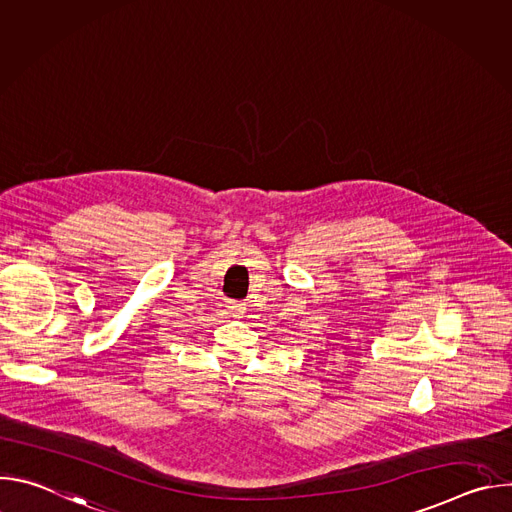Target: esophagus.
<instances>
[{
  "instance_id": "obj_1",
  "label": "esophagus",
  "mask_w": 512,
  "mask_h": 512,
  "mask_svg": "<svg viewBox=\"0 0 512 512\" xmlns=\"http://www.w3.org/2000/svg\"><path fill=\"white\" fill-rule=\"evenodd\" d=\"M245 306H247L245 302H235V300H233V302H229V310H231L233 314H243V312L247 310Z\"/></svg>"
}]
</instances>
